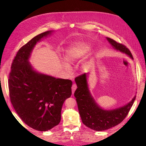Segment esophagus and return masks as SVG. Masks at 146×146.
Segmentation results:
<instances>
[{
	"mask_svg": "<svg viewBox=\"0 0 146 146\" xmlns=\"http://www.w3.org/2000/svg\"><path fill=\"white\" fill-rule=\"evenodd\" d=\"M77 89V85H76V84H73V85H72V94H73L74 91L76 90V89Z\"/></svg>",
	"mask_w": 146,
	"mask_h": 146,
	"instance_id": "1",
	"label": "esophagus"
}]
</instances>
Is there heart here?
I'll list each match as a JSON object with an SVG mask.
<instances>
[{
  "label": "heart",
  "instance_id": "heart-1",
  "mask_svg": "<svg viewBox=\"0 0 146 146\" xmlns=\"http://www.w3.org/2000/svg\"><path fill=\"white\" fill-rule=\"evenodd\" d=\"M88 51L86 45L85 44H79L68 48L65 56V60L68 63H73L82 57Z\"/></svg>",
  "mask_w": 146,
  "mask_h": 146
}]
</instances>
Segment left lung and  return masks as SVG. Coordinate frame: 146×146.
I'll use <instances>...</instances> for the list:
<instances>
[{"mask_svg": "<svg viewBox=\"0 0 146 146\" xmlns=\"http://www.w3.org/2000/svg\"><path fill=\"white\" fill-rule=\"evenodd\" d=\"M107 40L115 48L125 52L133 59L131 52L125 45L110 38H107ZM75 82L78 88L74 95L76 98L82 121L86 127L95 131H104L121 123L127 116L135 99V96L131 102L119 108L110 111L104 110L96 105L89 93L86 74L77 76Z\"/></svg>", "mask_w": 146, "mask_h": 146, "instance_id": "left-lung-1", "label": "left lung"}]
</instances>
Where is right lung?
Here are the masks:
<instances>
[{"mask_svg":"<svg viewBox=\"0 0 146 146\" xmlns=\"http://www.w3.org/2000/svg\"><path fill=\"white\" fill-rule=\"evenodd\" d=\"M50 33L38 34L19 48L8 80L10 100L15 111L27 125L40 131L60 123L63 103L72 95V80L38 73L28 61L36 43Z\"/></svg>","mask_w":146,"mask_h":146,"instance_id":"right-lung-1","label":"right lung"}]
</instances>
